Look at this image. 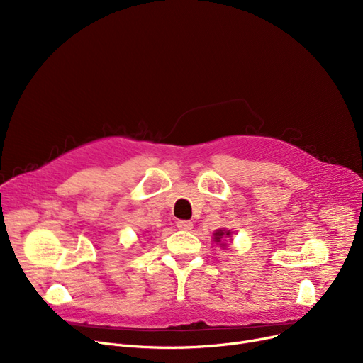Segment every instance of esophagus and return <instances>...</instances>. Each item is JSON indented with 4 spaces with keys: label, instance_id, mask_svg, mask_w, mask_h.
Here are the masks:
<instances>
[{
    "label": "esophagus",
    "instance_id": "34e87169",
    "mask_svg": "<svg viewBox=\"0 0 363 363\" xmlns=\"http://www.w3.org/2000/svg\"><path fill=\"white\" fill-rule=\"evenodd\" d=\"M177 226L182 231H191L193 230V222L191 220H178Z\"/></svg>",
    "mask_w": 363,
    "mask_h": 363
}]
</instances>
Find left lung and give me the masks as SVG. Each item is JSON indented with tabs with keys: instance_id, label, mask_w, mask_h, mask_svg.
Listing matches in <instances>:
<instances>
[{
	"instance_id": "8db88e82",
	"label": "left lung",
	"mask_w": 363,
	"mask_h": 363,
	"mask_svg": "<svg viewBox=\"0 0 363 363\" xmlns=\"http://www.w3.org/2000/svg\"><path fill=\"white\" fill-rule=\"evenodd\" d=\"M213 235H215V241H216V242H219L223 237L231 235V233H230V231H223V230H218ZM223 245H225V244H223Z\"/></svg>"
}]
</instances>
